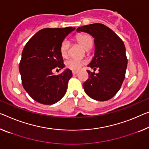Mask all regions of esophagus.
I'll use <instances>...</instances> for the list:
<instances>
[{"mask_svg":"<svg viewBox=\"0 0 149 149\" xmlns=\"http://www.w3.org/2000/svg\"><path fill=\"white\" fill-rule=\"evenodd\" d=\"M78 74V71H72V74L74 75V74Z\"/></svg>","mask_w":149,"mask_h":149,"instance_id":"obj_1","label":"esophagus"}]
</instances>
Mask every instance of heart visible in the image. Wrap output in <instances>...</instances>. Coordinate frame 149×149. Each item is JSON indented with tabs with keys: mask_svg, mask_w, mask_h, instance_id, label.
I'll use <instances>...</instances> for the list:
<instances>
[{
	"mask_svg": "<svg viewBox=\"0 0 149 149\" xmlns=\"http://www.w3.org/2000/svg\"><path fill=\"white\" fill-rule=\"evenodd\" d=\"M77 39L84 49L86 50L89 47H92L93 40L90 35L82 34V35L77 36ZM68 50H69V42L67 40H64L60 47V51L62 56L64 58H67L68 55ZM84 65H85V62L82 60H78V59L71 58L66 62V67L74 71L79 70Z\"/></svg>",
	"mask_w": 149,
	"mask_h": 149,
	"instance_id": "heart-1",
	"label": "heart"
}]
</instances>
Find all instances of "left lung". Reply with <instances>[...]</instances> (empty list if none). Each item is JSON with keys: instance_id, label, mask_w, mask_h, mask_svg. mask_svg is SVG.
<instances>
[{"instance_id": "8db88e82", "label": "left lung", "mask_w": 149, "mask_h": 149, "mask_svg": "<svg viewBox=\"0 0 149 149\" xmlns=\"http://www.w3.org/2000/svg\"><path fill=\"white\" fill-rule=\"evenodd\" d=\"M77 32H85L95 38V56L88 67L98 73L86 70L88 79L83 88L88 97L98 101L113 98L120 90L125 78L127 58L123 41L108 26L95 23L79 27Z\"/></svg>"}]
</instances>
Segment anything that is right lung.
Listing matches in <instances>:
<instances>
[{"mask_svg": "<svg viewBox=\"0 0 149 149\" xmlns=\"http://www.w3.org/2000/svg\"><path fill=\"white\" fill-rule=\"evenodd\" d=\"M74 29L71 26L42 29L24 46L19 64L22 84L30 97L39 103H56L67 92L72 71L67 68L54 75L52 70L65 68L60 47Z\"/></svg>", "mask_w": 149, "mask_h": 149, "instance_id": "obj_1", "label": "right lung"}]
</instances>
